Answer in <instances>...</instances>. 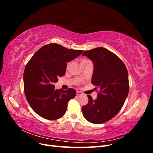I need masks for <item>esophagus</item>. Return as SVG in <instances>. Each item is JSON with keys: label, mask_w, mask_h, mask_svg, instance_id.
Listing matches in <instances>:
<instances>
[{"label": "esophagus", "mask_w": 153, "mask_h": 153, "mask_svg": "<svg viewBox=\"0 0 153 153\" xmlns=\"http://www.w3.org/2000/svg\"><path fill=\"white\" fill-rule=\"evenodd\" d=\"M81 95H82V93L81 92H80V91L76 92V96H81Z\"/></svg>", "instance_id": "1"}]
</instances>
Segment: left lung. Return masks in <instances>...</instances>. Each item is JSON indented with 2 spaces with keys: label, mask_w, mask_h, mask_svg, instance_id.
<instances>
[{
  "label": "left lung",
  "mask_w": 153,
  "mask_h": 153,
  "mask_svg": "<svg viewBox=\"0 0 153 153\" xmlns=\"http://www.w3.org/2000/svg\"><path fill=\"white\" fill-rule=\"evenodd\" d=\"M82 55L94 64L91 82L99 92L94 100L87 96L89 102L82 106V112L87 121L102 124L114 117L123 107L129 92L128 70L121 59L105 48L86 50Z\"/></svg>",
  "instance_id": "8db88e82"
}]
</instances>
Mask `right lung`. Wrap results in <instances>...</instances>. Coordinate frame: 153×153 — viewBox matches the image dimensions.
Returning a JSON list of instances; mask_svg holds the SVG:
<instances>
[{
  "label": "right lung",
  "mask_w": 153,
  "mask_h": 153,
  "mask_svg": "<svg viewBox=\"0 0 153 153\" xmlns=\"http://www.w3.org/2000/svg\"><path fill=\"white\" fill-rule=\"evenodd\" d=\"M83 50H71L57 43L39 48L27 64L24 73V92L30 107L41 117L56 120L65 114L68 101L76 91L55 89L54 83L66 73L67 62Z\"/></svg>",
  "instance_id": "right-lung-1"
}]
</instances>
